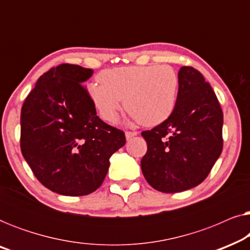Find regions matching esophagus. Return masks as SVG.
<instances>
[{
  "instance_id": "obj_1",
  "label": "esophagus",
  "mask_w": 250,
  "mask_h": 250,
  "mask_svg": "<svg viewBox=\"0 0 250 250\" xmlns=\"http://www.w3.org/2000/svg\"><path fill=\"white\" fill-rule=\"evenodd\" d=\"M135 135H138V133H136V132H126V133H125L126 140H129V139L134 138Z\"/></svg>"
}]
</instances>
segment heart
<instances>
[{
    "mask_svg": "<svg viewBox=\"0 0 250 250\" xmlns=\"http://www.w3.org/2000/svg\"><path fill=\"white\" fill-rule=\"evenodd\" d=\"M88 94L104 121L114 122L122 109L145 126L165 122L175 108L179 76L170 66H128L105 70Z\"/></svg>",
    "mask_w": 250,
    "mask_h": 250,
    "instance_id": "b5f03b06",
    "label": "heart"
}]
</instances>
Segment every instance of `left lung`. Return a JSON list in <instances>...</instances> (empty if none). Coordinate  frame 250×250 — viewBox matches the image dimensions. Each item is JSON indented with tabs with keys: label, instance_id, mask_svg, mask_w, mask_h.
<instances>
[{
	"label": "left lung",
	"instance_id": "obj_1",
	"mask_svg": "<svg viewBox=\"0 0 250 250\" xmlns=\"http://www.w3.org/2000/svg\"><path fill=\"white\" fill-rule=\"evenodd\" d=\"M175 108L151 131L142 132L148 145L141 160L153 189L175 193L206 179L223 148V112L213 88L192 67L179 70Z\"/></svg>",
	"mask_w": 250,
	"mask_h": 250
}]
</instances>
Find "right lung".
I'll return each mask as SVG.
<instances>
[{"label":"right lung","instance_id":"1","mask_svg":"<svg viewBox=\"0 0 250 250\" xmlns=\"http://www.w3.org/2000/svg\"><path fill=\"white\" fill-rule=\"evenodd\" d=\"M93 70L62 63L36 82L20 115V148L36 179L63 196H85L104 182L124 132L105 124L83 86Z\"/></svg>","mask_w":250,"mask_h":250}]
</instances>
